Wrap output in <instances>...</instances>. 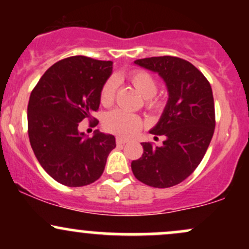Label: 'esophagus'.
<instances>
[{
	"mask_svg": "<svg viewBox=\"0 0 249 249\" xmlns=\"http://www.w3.org/2000/svg\"><path fill=\"white\" fill-rule=\"evenodd\" d=\"M116 142H117V145H124V144H126V142H127V139L122 138V137H117Z\"/></svg>",
	"mask_w": 249,
	"mask_h": 249,
	"instance_id": "esophagus-1",
	"label": "esophagus"
}]
</instances>
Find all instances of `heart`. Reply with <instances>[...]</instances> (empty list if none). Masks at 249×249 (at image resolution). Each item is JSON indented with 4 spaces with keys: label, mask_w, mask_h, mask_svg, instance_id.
I'll list each match as a JSON object with an SVG mask.
<instances>
[{
    "label": "heart",
    "mask_w": 249,
    "mask_h": 249,
    "mask_svg": "<svg viewBox=\"0 0 249 249\" xmlns=\"http://www.w3.org/2000/svg\"><path fill=\"white\" fill-rule=\"evenodd\" d=\"M127 79L133 85V88L144 97L145 107L148 110H154L161 107V101L158 97H156L158 82L150 72L141 69L132 70L127 75ZM117 87H118V81L115 77H110L107 79L99 92V101L102 105L104 107L112 105L116 98ZM103 125L107 132L127 138L138 132L144 125V122L138 115L123 110H113L105 116Z\"/></svg>",
    "instance_id": "obj_1"
}]
</instances>
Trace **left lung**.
I'll list each match as a JSON object with an SVG mask.
<instances>
[{
	"label": "left lung",
	"instance_id": "obj_1",
	"mask_svg": "<svg viewBox=\"0 0 249 249\" xmlns=\"http://www.w3.org/2000/svg\"><path fill=\"white\" fill-rule=\"evenodd\" d=\"M158 72L167 85L168 102L160 121L150 131L164 136L160 147L142 142V157L131 162L139 181L151 187H172L194 172L206 153L215 127L210 82L192 63L174 56L137 59Z\"/></svg>",
	"mask_w": 249,
	"mask_h": 249
}]
</instances>
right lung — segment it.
Instances as JSON below:
<instances>
[{
  "label": "right lung",
  "instance_id": "obj_1",
  "mask_svg": "<svg viewBox=\"0 0 249 249\" xmlns=\"http://www.w3.org/2000/svg\"><path fill=\"white\" fill-rule=\"evenodd\" d=\"M112 72V62L71 56L55 63L31 91L28 134L45 172L69 187L90 185L101 178L108 153L116 147L111 134L96 131L85 138L79 123L99 107V92Z\"/></svg>",
  "mask_w": 249,
  "mask_h": 249
}]
</instances>
